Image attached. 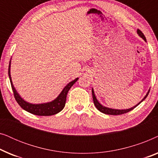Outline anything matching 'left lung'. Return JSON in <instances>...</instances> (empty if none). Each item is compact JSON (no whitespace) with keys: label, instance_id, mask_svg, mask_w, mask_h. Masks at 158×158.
I'll return each instance as SVG.
<instances>
[{"label":"left lung","instance_id":"1","mask_svg":"<svg viewBox=\"0 0 158 158\" xmlns=\"http://www.w3.org/2000/svg\"><path fill=\"white\" fill-rule=\"evenodd\" d=\"M137 34L138 35H139L140 37L143 39V40L145 41L146 42V38L145 36H144V34L142 33V32L140 31L139 29H137ZM149 92H150V90H148V92L147 93L146 96L144 97L143 99L140 101L139 103H137V105L135 106L130 108V109H111V108H108V107H106V106H103V105H101L100 103L98 102V101L97 100L96 96H95V94H94V89L92 88V96H93V100H94V105L96 106V109L98 110V111H100L101 112H102V113L105 114H109V115H120V114H126L127 112L131 111V110H133L135 108H136L137 106L140 103L142 102L144 99L147 98V96H148L149 94Z\"/></svg>","mask_w":158,"mask_h":158}]
</instances>
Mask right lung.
I'll use <instances>...</instances> for the list:
<instances>
[{
	"mask_svg": "<svg viewBox=\"0 0 158 158\" xmlns=\"http://www.w3.org/2000/svg\"><path fill=\"white\" fill-rule=\"evenodd\" d=\"M8 76H9L10 82L11 84V87L13 92H14V95L15 97V99L19 103V106L29 113L34 115L37 116H51L54 115L59 113L61 111L62 109H64V106H65L66 98H67V94L72 87L75 82L78 80V77L75 78L74 81H71L65 87L63 88L62 92L60 93L57 98L55 100L50 101V102L44 103H38V104H34V103H31L23 100L21 97L19 96L18 92L16 91V88H14V84L12 83L11 77H10V60L9 63V67H8Z\"/></svg>",
	"mask_w": 158,
	"mask_h": 158,
	"instance_id": "add662e5",
	"label": "right lung"
}]
</instances>
